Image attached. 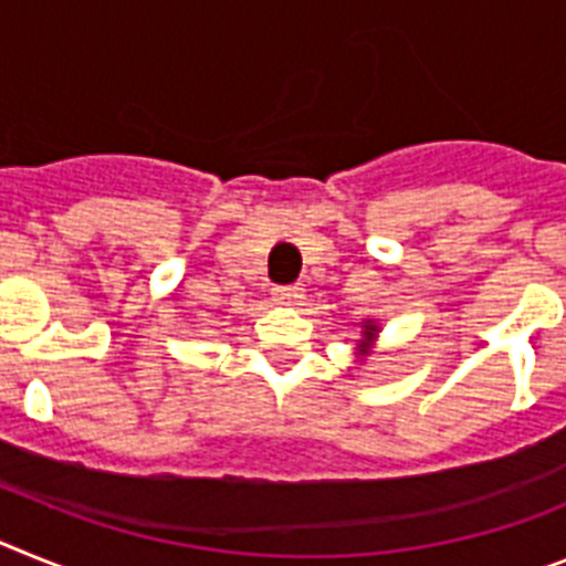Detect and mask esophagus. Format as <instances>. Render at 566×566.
Instances as JSON below:
<instances>
[{
	"label": "esophagus",
	"instance_id": "34e87169",
	"mask_svg": "<svg viewBox=\"0 0 566 566\" xmlns=\"http://www.w3.org/2000/svg\"><path fill=\"white\" fill-rule=\"evenodd\" d=\"M304 287L302 284H276L273 287V302L279 304H296L302 298Z\"/></svg>",
	"mask_w": 566,
	"mask_h": 566
}]
</instances>
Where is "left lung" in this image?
Segmentation results:
<instances>
[{
  "instance_id": "1",
  "label": "left lung",
  "mask_w": 566,
  "mask_h": 566,
  "mask_svg": "<svg viewBox=\"0 0 566 566\" xmlns=\"http://www.w3.org/2000/svg\"><path fill=\"white\" fill-rule=\"evenodd\" d=\"M370 336H373V327H367V342H370Z\"/></svg>"
}]
</instances>
